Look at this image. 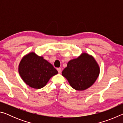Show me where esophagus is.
Returning <instances> with one entry per match:
<instances>
[{"instance_id":"1","label":"esophagus","mask_w":123,"mask_h":123,"mask_svg":"<svg viewBox=\"0 0 123 123\" xmlns=\"http://www.w3.org/2000/svg\"><path fill=\"white\" fill-rule=\"evenodd\" d=\"M57 71H58V72L59 73H61V72H62V69H61V68H57Z\"/></svg>"}]
</instances>
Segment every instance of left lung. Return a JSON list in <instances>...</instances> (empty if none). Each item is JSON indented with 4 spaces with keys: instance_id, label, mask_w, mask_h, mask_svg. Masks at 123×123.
Returning <instances> with one entry per match:
<instances>
[{
    "instance_id": "1",
    "label": "left lung",
    "mask_w": 123,
    "mask_h": 123,
    "mask_svg": "<svg viewBox=\"0 0 123 123\" xmlns=\"http://www.w3.org/2000/svg\"><path fill=\"white\" fill-rule=\"evenodd\" d=\"M100 68L94 57L87 53L68 62L62 75L67 79L70 86L78 91L91 87L96 81Z\"/></svg>"
}]
</instances>
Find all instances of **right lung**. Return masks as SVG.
Returning <instances> with one entry per match:
<instances>
[{"mask_svg": "<svg viewBox=\"0 0 123 123\" xmlns=\"http://www.w3.org/2000/svg\"><path fill=\"white\" fill-rule=\"evenodd\" d=\"M18 72L26 85L36 89L44 87L51 77L58 73L51 63L33 52L22 59Z\"/></svg>", "mask_w": 123, "mask_h": 123, "instance_id": "add662e5", "label": "right lung"}]
</instances>
